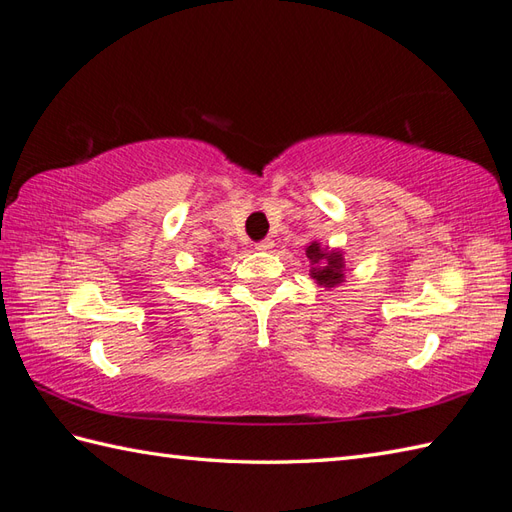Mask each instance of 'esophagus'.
I'll return each mask as SVG.
<instances>
[{"instance_id":"obj_1","label":"esophagus","mask_w":512,"mask_h":512,"mask_svg":"<svg viewBox=\"0 0 512 512\" xmlns=\"http://www.w3.org/2000/svg\"><path fill=\"white\" fill-rule=\"evenodd\" d=\"M254 247L258 249V252H267V249L274 247V241H271V238H263V241H258Z\"/></svg>"}]
</instances>
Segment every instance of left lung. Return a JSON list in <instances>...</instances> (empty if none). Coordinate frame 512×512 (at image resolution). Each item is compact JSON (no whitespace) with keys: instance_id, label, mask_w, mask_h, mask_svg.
<instances>
[{"instance_id":"8db88e82","label":"left lung","mask_w":512,"mask_h":512,"mask_svg":"<svg viewBox=\"0 0 512 512\" xmlns=\"http://www.w3.org/2000/svg\"><path fill=\"white\" fill-rule=\"evenodd\" d=\"M306 258L311 260V278L320 287H337L339 282H344V254L337 249L322 247L317 241H313L306 247Z\"/></svg>"}]
</instances>
